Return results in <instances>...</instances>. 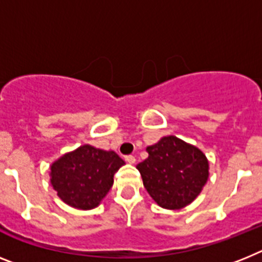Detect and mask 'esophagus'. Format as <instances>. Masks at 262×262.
Returning <instances> with one entry per match:
<instances>
[{"label":"esophagus","instance_id":"1","mask_svg":"<svg viewBox=\"0 0 262 262\" xmlns=\"http://www.w3.org/2000/svg\"><path fill=\"white\" fill-rule=\"evenodd\" d=\"M125 161H126L127 164H135V162H136V157H135V156H132V155L125 156Z\"/></svg>","mask_w":262,"mask_h":262}]
</instances>
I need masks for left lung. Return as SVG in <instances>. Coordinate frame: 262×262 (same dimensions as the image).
<instances>
[{
	"instance_id": "obj_1",
	"label": "left lung",
	"mask_w": 262,
	"mask_h": 262,
	"mask_svg": "<svg viewBox=\"0 0 262 262\" xmlns=\"http://www.w3.org/2000/svg\"><path fill=\"white\" fill-rule=\"evenodd\" d=\"M149 157L137 165L145 189L165 209L189 205L208 181L205 155L174 136L162 137L146 148Z\"/></svg>"
}]
</instances>
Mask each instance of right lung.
I'll return each mask as SVG.
<instances>
[{
	"label": "right lung",
	"instance_id": "right-lung-1",
	"mask_svg": "<svg viewBox=\"0 0 262 262\" xmlns=\"http://www.w3.org/2000/svg\"><path fill=\"white\" fill-rule=\"evenodd\" d=\"M124 164L114 151L83 145L52 165L50 181L65 204L93 209L111 190L114 173Z\"/></svg>",
	"mask_w": 262,
	"mask_h": 262
}]
</instances>
